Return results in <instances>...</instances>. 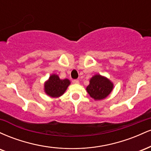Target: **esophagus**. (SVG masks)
Returning <instances> with one entry per match:
<instances>
[{
  "label": "esophagus",
  "mask_w": 151,
  "mask_h": 151,
  "mask_svg": "<svg viewBox=\"0 0 151 151\" xmlns=\"http://www.w3.org/2000/svg\"><path fill=\"white\" fill-rule=\"evenodd\" d=\"M73 83H74V84H79V80H77V79H74V80H73Z\"/></svg>",
  "instance_id": "obj_1"
}]
</instances>
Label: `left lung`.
I'll return each mask as SVG.
<instances>
[{"mask_svg":"<svg viewBox=\"0 0 151 151\" xmlns=\"http://www.w3.org/2000/svg\"><path fill=\"white\" fill-rule=\"evenodd\" d=\"M113 89L114 84L110 79L100 74H95L90 79L86 90L91 98L99 101L106 98Z\"/></svg>","mask_w":151,"mask_h":151,"instance_id":"8db88e82","label":"left lung"}]
</instances>
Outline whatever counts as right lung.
Returning <instances> with one entry per match:
<instances>
[{
    "label": "right lung",
    "instance_id": "add662e5",
    "mask_svg": "<svg viewBox=\"0 0 151 151\" xmlns=\"http://www.w3.org/2000/svg\"><path fill=\"white\" fill-rule=\"evenodd\" d=\"M70 83L68 79H61L58 74H52L45 82L44 91L50 97L58 98L64 94Z\"/></svg>",
    "mask_w": 151,
    "mask_h": 151
}]
</instances>
